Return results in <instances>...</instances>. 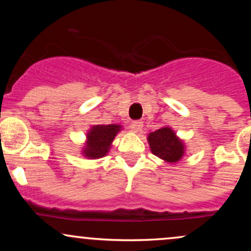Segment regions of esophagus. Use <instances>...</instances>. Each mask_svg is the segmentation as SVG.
<instances>
[{
	"mask_svg": "<svg viewBox=\"0 0 251 251\" xmlns=\"http://www.w3.org/2000/svg\"><path fill=\"white\" fill-rule=\"evenodd\" d=\"M131 128H132V131L133 132H139V131H142V128H143V123L142 122H132V124H131Z\"/></svg>",
	"mask_w": 251,
	"mask_h": 251,
	"instance_id": "34e87169",
	"label": "esophagus"
}]
</instances>
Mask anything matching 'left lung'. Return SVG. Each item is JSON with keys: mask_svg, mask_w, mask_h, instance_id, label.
Instances as JSON below:
<instances>
[{"mask_svg": "<svg viewBox=\"0 0 251 251\" xmlns=\"http://www.w3.org/2000/svg\"><path fill=\"white\" fill-rule=\"evenodd\" d=\"M151 152L168 163H177L185 154V146L171 128L163 127L148 137Z\"/></svg>", "mask_w": 251, "mask_h": 251, "instance_id": "left-lung-1", "label": "left lung"}]
</instances>
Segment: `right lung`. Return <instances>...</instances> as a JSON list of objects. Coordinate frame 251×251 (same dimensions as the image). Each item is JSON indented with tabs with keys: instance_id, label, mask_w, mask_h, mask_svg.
Masks as SVG:
<instances>
[{
	"instance_id": "add662e5",
	"label": "right lung",
	"mask_w": 251,
	"mask_h": 251,
	"mask_svg": "<svg viewBox=\"0 0 251 251\" xmlns=\"http://www.w3.org/2000/svg\"><path fill=\"white\" fill-rule=\"evenodd\" d=\"M122 126L111 124V125H96L87 132V142L82 150V154L86 158L98 159L108 153L112 142L114 140Z\"/></svg>"
}]
</instances>
